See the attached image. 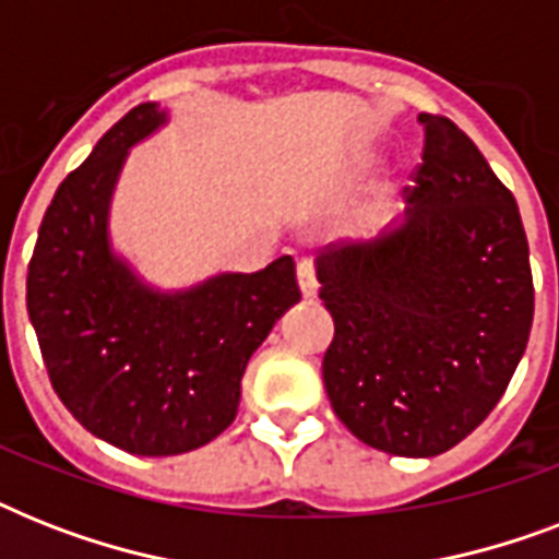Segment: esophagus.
I'll list each match as a JSON object with an SVG mask.
<instances>
[{"instance_id":"obj_1","label":"esophagus","mask_w":559,"mask_h":559,"mask_svg":"<svg viewBox=\"0 0 559 559\" xmlns=\"http://www.w3.org/2000/svg\"><path fill=\"white\" fill-rule=\"evenodd\" d=\"M298 289H301V296L313 298L319 293V278H316V266L310 261L298 263Z\"/></svg>"}]
</instances>
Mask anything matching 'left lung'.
<instances>
[{"label": "left lung", "instance_id": "1", "mask_svg": "<svg viewBox=\"0 0 559 559\" xmlns=\"http://www.w3.org/2000/svg\"><path fill=\"white\" fill-rule=\"evenodd\" d=\"M426 142L403 223L316 261L333 316L331 406L359 441L432 459L508 389L534 322L528 237L513 193L464 130L420 116Z\"/></svg>", "mask_w": 559, "mask_h": 559}]
</instances>
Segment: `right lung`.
Segmentation results:
<instances>
[{"mask_svg":"<svg viewBox=\"0 0 559 559\" xmlns=\"http://www.w3.org/2000/svg\"><path fill=\"white\" fill-rule=\"evenodd\" d=\"M168 121L139 104L60 182L28 263V316L57 397L95 438L133 455H179L237 415L246 362L296 305L289 254L162 293L109 246V200L127 151Z\"/></svg>","mask_w":559,"mask_h":559,"instance_id":"right-lung-1","label":"right lung"}]
</instances>
